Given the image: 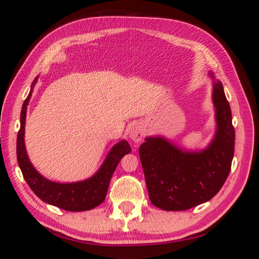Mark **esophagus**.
<instances>
[{
    "mask_svg": "<svg viewBox=\"0 0 259 259\" xmlns=\"http://www.w3.org/2000/svg\"><path fill=\"white\" fill-rule=\"evenodd\" d=\"M128 135H130V138L133 140V142L139 143L145 135V132H144V128H143L142 125H139V124L133 125V126L130 130V132H128Z\"/></svg>",
    "mask_w": 259,
    "mask_h": 259,
    "instance_id": "esophagus-1",
    "label": "esophagus"
}]
</instances>
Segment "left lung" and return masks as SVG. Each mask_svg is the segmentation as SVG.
Instances as JSON below:
<instances>
[{"mask_svg":"<svg viewBox=\"0 0 259 259\" xmlns=\"http://www.w3.org/2000/svg\"><path fill=\"white\" fill-rule=\"evenodd\" d=\"M213 80L216 131L205 149L189 151L162 136L146 137L139 148L149 199L164 210H185L214 198L231 168L234 128L223 84Z\"/></svg>","mask_w":259,"mask_h":259,"instance_id":"1","label":"left lung"}]
</instances>
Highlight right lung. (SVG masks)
Instances as JSON below:
<instances>
[{"label":"right lung","mask_w":259,"mask_h":259,"mask_svg":"<svg viewBox=\"0 0 259 259\" xmlns=\"http://www.w3.org/2000/svg\"><path fill=\"white\" fill-rule=\"evenodd\" d=\"M36 76L31 84V90L25 103L22 105L20 113V130L17 136V161L21 169L23 178L27 182L38 198L42 201L49 203L51 205L57 206L65 210L70 211H83L90 210L98 206L104 202L109 183L119 164L120 160L125 154L132 151L130 144L126 140L122 139L121 142L115 144L111 150L109 151L104 163L101 164L99 169L92 177L81 180L76 183H55L45 178L34 168L32 163L30 162L25 146V125L27 107L34 85L37 82Z\"/></svg>","instance_id":"1"}]
</instances>
